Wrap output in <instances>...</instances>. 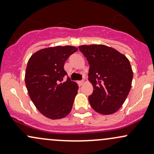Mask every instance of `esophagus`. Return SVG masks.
<instances>
[{
  "instance_id": "obj_1",
  "label": "esophagus",
  "mask_w": 154,
  "mask_h": 154,
  "mask_svg": "<svg viewBox=\"0 0 154 154\" xmlns=\"http://www.w3.org/2000/svg\"><path fill=\"white\" fill-rule=\"evenodd\" d=\"M77 83H78L79 86H83V83H84V81H83V80H80V81L77 82Z\"/></svg>"
}]
</instances>
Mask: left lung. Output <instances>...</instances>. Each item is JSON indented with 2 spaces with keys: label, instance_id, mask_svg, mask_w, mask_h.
I'll return each instance as SVG.
<instances>
[{
  "label": "left lung",
  "instance_id": "obj_1",
  "mask_svg": "<svg viewBox=\"0 0 154 154\" xmlns=\"http://www.w3.org/2000/svg\"><path fill=\"white\" fill-rule=\"evenodd\" d=\"M89 64L88 80L93 92L88 100L102 115L116 112L125 103L131 88L133 73L128 59L103 45L79 46Z\"/></svg>",
  "mask_w": 154,
  "mask_h": 154
}]
</instances>
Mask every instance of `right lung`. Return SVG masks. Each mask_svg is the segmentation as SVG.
<instances>
[{"instance_id": "right-lung-1", "label": "right lung", "mask_w": 154, "mask_h": 154, "mask_svg": "<svg viewBox=\"0 0 154 154\" xmlns=\"http://www.w3.org/2000/svg\"><path fill=\"white\" fill-rule=\"evenodd\" d=\"M77 51L74 46H57L40 50L29 58L26 86L37 109L48 119H63L72 109L78 86L69 77L64 82V64Z\"/></svg>"}]
</instances>
